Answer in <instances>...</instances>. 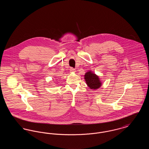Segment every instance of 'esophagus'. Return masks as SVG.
Returning a JSON list of instances; mask_svg holds the SVG:
<instances>
[{
    "label": "esophagus",
    "instance_id": "34e87169",
    "mask_svg": "<svg viewBox=\"0 0 149 149\" xmlns=\"http://www.w3.org/2000/svg\"><path fill=\"white\" fill-rule=\"evenodd\" d=\"M70 71L71 72H75V70L74 69V68H70Z\"/></svg>",
    "mask_w": 149,
    "mask_h": 149
}]
</instances>
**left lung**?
<instances>
[{
    "mask_svg": "<svg viewBox=\"0 0 149 149\" xmlns=\"http://www.w3.org/2000/svg\"><path fill=\"white\" fill-rule=\"evenodd\" d=\"M84 79L88 86L91 89H99L102 84L99 77L91 70L85 73Z\"/></svg>",
    "mask_w": 149,
    "mask_h": 149,
    "instance_id": "obj_1",
    "label": "left lung"
}]
</instances>
